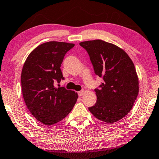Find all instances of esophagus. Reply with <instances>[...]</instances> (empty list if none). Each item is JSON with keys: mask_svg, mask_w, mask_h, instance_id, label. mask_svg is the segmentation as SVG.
<instances>
[{"mask_svg": "<svg viewBox=\"0 0 159 159\" xmlns=\"http://www.w3.org/2000/svg\"><path fill=\"white\" fill-rule=\"evenodd\" d=\"M84 90H80V91H79L78 92V94H79V96H82L83 94H84Z\"/></svg>", "mask_w": 159, "mask_h": 159, "instance_id": "esophagus-1", "label": "esophagus"}]
</instances>
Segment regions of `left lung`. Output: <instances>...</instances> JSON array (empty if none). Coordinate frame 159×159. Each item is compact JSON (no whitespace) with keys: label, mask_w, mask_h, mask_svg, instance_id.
<instances>
[{"label":"left lung","mask_w":159,"mask_h":159,"mask_svg":"<svg viewBox=\"0 0 159 159\" xmlns=\"http://www.w3.org/2000/svg\"><path fill=\"white\" fill-rule=\"evenodd\" d=\"M95 74L103 82L95 89L97 101L89 107L97 119L115 123L132 110L139 93V79L134 63L124 50L101 39L82 42Z\"/></svg>","instance_id":"left-lung-1"}]
</instances>
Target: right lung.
<instances>
[{"instance_id":"1","label":"right lung","mask_w":159,"mask_h":159,"mask_svg":"<svg viewBox=\"0 0 159 159\" xmlns=\"http://www.w3.org/2000/svg\"><path fill=\"white\" fill-rule=\"evenodd\" d=\"M74 44L48 42L39 45L27 57L21 74L22 95L36 119L52 125L64 119L76 102L78 94L64 87L56 88L63 77L61 65Z\"/></svg>"}]
</instances>
